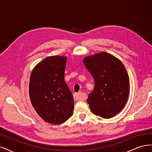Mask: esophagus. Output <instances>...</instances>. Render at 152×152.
<instances>
[{
	"label": "esophagus",
	"instance_id": "esophagus-1",
	"mask_svg": "<svg viewBox=\"0 0 152 152\" xmlns=\"http://www.w3.org/2000/svg\"><path fill=\"white\" fill-rule=\"evenodd\" d=\"M74 99L77 101L83 100L84 98V95L82 93V92H79V93H75L74 94Z\"/></svg>",
	"mask_w": 152,
	"mask_h": 152
}]
</instances>
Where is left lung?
<instances>
[{
	"mask_svg": "<svg viewBox=\"0 0 152 152\" xmlns=\"http://www.w3.org/2000/svg\"><path fill=\"white\" fill-rule=\"evenodd\" d=\"M95 86L87 102L96 115L110 118L124 108L129 93V80L123 63L113 55L102 52L84 59Z\"/></svg>",
	"mask_w": 152,
	"mask_h": 152,
	"instance_id": "8db88e82",
	"label": "left lung"
}]
</instances>
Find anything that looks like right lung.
<instances>
[{
	"instance_id": "add662e5",
	"label": "right lung",
	"mask_w": 152,
	"mask_h": 152,
	"mask_svg": "<svg viewBox=\"0 0 152 152\" xmlns=\"http://www.w3.org/2000/svg\"><path fill=\"white\" fill-rule=\"evenodd\" d=\"M66 57L44 59L31 72L29 94L35 111L49 124H60L73 115L74 101L64 80Z\"/></svg>"
}]
</instances>
